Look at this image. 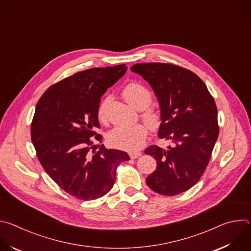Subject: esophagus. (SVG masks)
<instances>
[{
    "label": "esophagus",
    "mask_w": 251,
    "mask_h": 251,
    "mask_svg": "<svg viewBox=\"0 0 251 251\" xmlns=\"http://www.w3.org/2000/svg\"><path fill=\"white\" fill-rule=\"evenodd\" d=\"M142 155L141 152H130L129 153V156L131 159H136V158H139L140 156Z\"/></svg>",
    "instance_id": "obj_1"
}]
</instances>
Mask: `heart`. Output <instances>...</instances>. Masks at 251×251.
<instances>
[{
  "label": "heart",
  "instance_id": "1",
  "mask_svg": "<svg viewBox=\"0 0 251 251\" xmlns=\"http://www.w3.org/2000/svg\"><path fill=\"white\" fill-rule=\"evenodd\" d=\"M124 98L135 108L142 110L141 118L148 126L155 128L161 122V113L154 106H150L152 101L151 91L143 84L138 82H130L122 90ZM111 100V96L106 94L99 103L97 114L100 120H105L106 110ZM147 128L143 124L133 126L119 125L114 127L107 135V140L113 147L135 151L140 149L146 141Z\"/></svg>",
  "mask_w": 251,
  "mask_h": 251
}]
</instances>
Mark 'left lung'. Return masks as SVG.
Returning <instances> with one entry per match:
<instances>
[{"label": "left lung", "instance_id": "left-lung-1", "mask_svg": "<svg viewBox=\"0 0 251 251\" xmlns=\"http://www.w3.org/2000/svg\"><path fill=\"white\" fill-rule=\"evenodd\" d=\"M153 88L161 110L159 138L171 140L167 150L152 145L145 154L157 161L148 187L175 196L195 186L203 175L219 137L218 109L204 82L193 71L171 63H137L130 68Z\"/></svg>", "mask_w": 251, "mask_h": 251}]
</instances>
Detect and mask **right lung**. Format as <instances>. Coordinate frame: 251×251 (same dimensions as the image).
Returning <instances> with one entry per match:
<instances>
[{
    "mask_svg": "<svg viewBox=\"0 0 251 251\" xmlns=\"http://www.w3.org/2000/svg\"><path fill=\"white\" fill-rule=\"evenodd\" d=\"M125 64L79 71L51 85L40 98L30 126L31 142L38 159L52 180L67 194L91 201L108 193L116 169L130 160L126 152L106 149L97 152L90 139L102 136L98 106L107 88L121 78Z\"/></svg>",
    "mask_w": 251,
    "mask_h": 251,
    "instance_id": "right-lung-1",
    "label": "right lung"
}]
</instances>
